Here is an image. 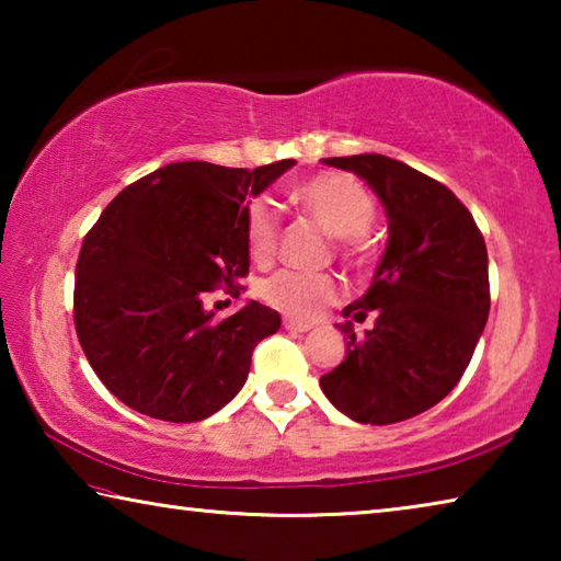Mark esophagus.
<instances>
[{
    "mask_svg": "<svg viewBox=\"0 0 561 561\" xmlns=\"http://www.w3.org/2000/svg\"><path fill=\"white\" fill-rule=\"evenodd\" d=\"M284 329H289V331H299V334H304V331L314 329V324H309V321H299V319L284 317Z\"/></svg>",
    "mask_w": 561,
    "mask_h": 561,
    "instance_id": "1",
    "label": "esophagus"
}]
</instances>
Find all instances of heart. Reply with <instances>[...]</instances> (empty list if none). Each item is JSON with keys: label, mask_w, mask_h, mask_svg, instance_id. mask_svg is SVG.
<instances>
[{"label": "heart", "mask_w": 561, "mask_h": 561, "mask_svg": "<svg viewBox=\"0 0 561 561\" xmlns=\"http://www.w3.org/2000/svg\"><path fill=\"white\" fill-rule=\"evenodd\" d=\"M289 197L321 230L339 237L351 260L368 254L366 230L376 217V203L366 185L346 173H317L291 187ZM244 237L252 257L270 262L277 252L279 222L267 203H252L244 215ZM341 297V282L331 274L279 272L264 282L262 299L291 319H317Z\"/></svg>", "instance_id": "b5f03b06"}]
</instances>
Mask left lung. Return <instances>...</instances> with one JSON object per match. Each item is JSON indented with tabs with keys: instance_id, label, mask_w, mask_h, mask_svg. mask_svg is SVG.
Wrapping results in <instances>:
<instances>
[{
	"instance_id": "1",
	"label": "left lung",
	"mask_w": 561,
	"mask_h": 561,
	"mask_svg": "<svg viewBox=\"0 0 561 561\" xmlns=\"http://www.w3.org/2000/svg\"><path fill=\"white\" fill-rule=\"evenodd\" d=\"M356 173L388 217V244L371 287L344 317L374 329L346 334V358L321 391L356 423L388 425L428 411L468 368L490 314L488 247L458 197L438 180L378 153L324 158Z\"/></svg>"
}]
</instances>
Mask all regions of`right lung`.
Wrapping results in <instances>:
<instances>
[{"instance_id":"obj_1","label":"right lung","mask_w":561,"mask_h":561,"mask_svg":"<svg viewBox=\"0 0 561 561\" xmlns=\"http://www.w3.org/2000/svg\"><path fill=\"white\" fill-rule=\"evenodd\" d=\"M294 165L170 163L103 210L76 264L73 321L91 368L121 403L195 423L240 393L254 346L282 319L250 301L220 321L203 297L250 270L247 201Z\"/></svg>"}]
</instances>
